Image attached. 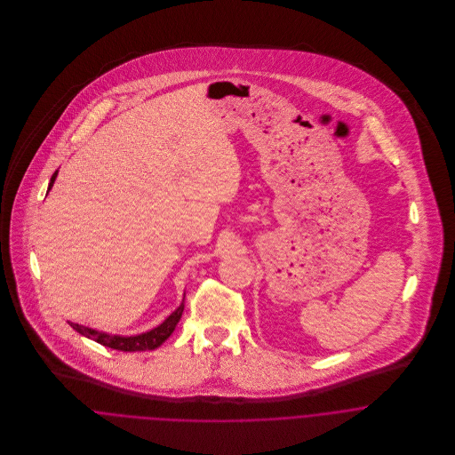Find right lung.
<instances>
[{
	"label": "right lung",
	"instance_id": "add662e5",
	"mask_svg": "<svg viewBox=\"0 0 455 455\" xmlns=\"http://www.w3.org/2000/svg\"><path fill=\"white\" fill-rule=\"evenodd\" d=\"M56 177H58V172L52 175L49 189L52 188ZM182 312H184V305H180L163 324L157 325L156 329H152L148 332L138 334V336H116V334L112 336V334L100 332V331H94V329H89V327H84V325L73 324V323L69 325L76 332H80V334H84V336H87V338H91V339H94V341H98L105 347H110V348L121 350V352H141V350H154L159 345H163L170 338V334L175 331V327L182 317Z\"/></svg>",
	"mask_w": 455,
	"mask_h": 455
}]
</instances>
